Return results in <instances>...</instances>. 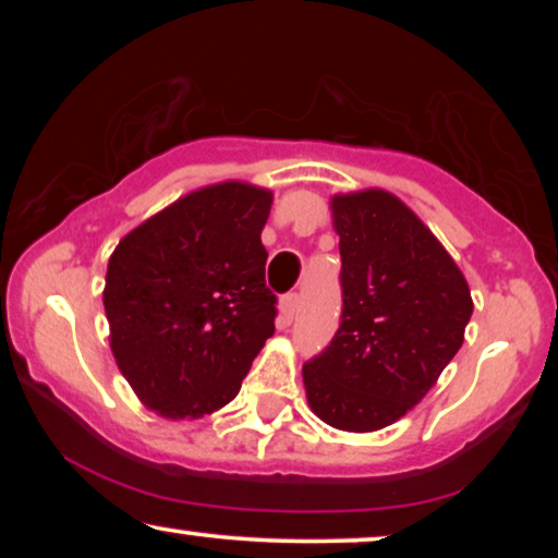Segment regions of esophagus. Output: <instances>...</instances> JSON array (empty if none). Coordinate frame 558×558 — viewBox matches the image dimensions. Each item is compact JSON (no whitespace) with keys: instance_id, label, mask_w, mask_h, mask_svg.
<instances>
[{"instance_id":"esophagus-1","label":"esophagus","mask_w":558,"mask_h":558,"mask_svg":"<svg viewBox=\"0 0 558 558\" xmlns=\"http://www.w3.org/2000/svg\"><path fill=\"white\" fill-rule=\"evenodd\" d=\"M296 312H300V294H287L281 296V323L289 325L294 319Z\"/></svg>"}]
</instances>
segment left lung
Masks as SVG:
<instances>
[{
    "mask_svg": "<svg viewBox=\"0 0 558 558\" xmlns=\"http://www.w3.org/2000/svg\"><path fill=\"white\" fill-rule=\"evenodd\" d=\"M340 327L302 365L310 409L342 432H376L424 399L462 348L472 296L460 266L386 190L335 195Z\"/></svg>",
    "mask_w": 558,
    "mask_h": 558,
    "instance_id": "8db88e82",
    "label": "left lung"
}]
</instances>
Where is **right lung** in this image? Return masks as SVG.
<instances>
[{
	"label": "right lung",
	"mask_w": 558,
	"mask_h": 558,
	"mask_svg": "<svg viewBox=\"0 0 558 558\" xmlns=\"http://www.w3.org/2000/svg\"><path fill=\"white\" fill-rule=\"evenodd\" d=\"M274 195L228 180L195 190L126 233L109 258L111 353L165 418L223 409L274 335L262 231Z\"/></svg>",
	"instance_id": "obj_1"
}]
</instances>
